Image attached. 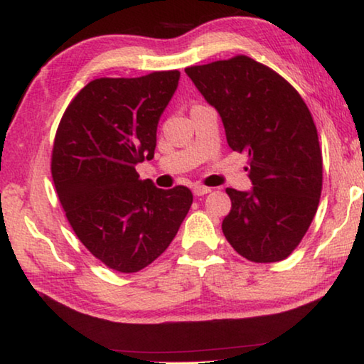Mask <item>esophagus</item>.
I'll return each mask as SVG.
<instances>
[{
	"label": "esophagus",
	"instance_id": "34e87169",
	"mask_svg": "<svg viewBox=\"0 0 364 364\" xmlns=\"http://www.w3.org/2000/svg\"><path fill=\"white\" fill-rule=\"evenodd\" d=\"M210 191H212L210 188L203 186V184H194V188H193V193H194V196H204V194L210 193Z\"/></svg>",
	"mask_w": 364,
	"mask_h": 364
}]
</instances>
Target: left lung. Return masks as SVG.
<instances>
[{"label": "left lung", "mask_w": 364, "mask_h": 364, "mask_svg": "<svg viewBox=\"0 0 364 364\" xmlns=\"http://www.w3.org/2000/svg\"><path fill=\"white\" fill-rule=\"evenodd\" d=\"M220 114L228 146L246 154L252 188H228L222 230L252 262L284 261L319 205L322 154L306 103L272 69L247 56L184 69Z\"/></svg>", "instance_id": "1"}]
</instances>
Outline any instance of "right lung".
<instances>
[{
    "mask_svg": "<svg viewBox=\"0 0 364 364\" xmlns=\"http://www.w3.org/2000/svg\"><path fill=\"white\" fill-rule=\"evenodd\" d=\"M180 71L89 82L58 126L51 176L68 222L109 269L139 272L175 238L193 204L184 186L142 181L136 165L154 157L157 124Z\"/></svg>",
    "mask_w": 364,
    "mask_h": 364,
    "instance_id": "right-lung-1",
    "label": "right lung"
}]
</instances>
